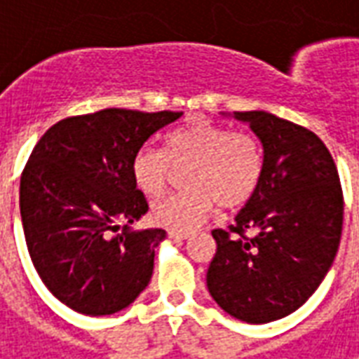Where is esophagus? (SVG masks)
I'll list each match as a JSON object with an SVG mask.
<instances>
[{
  "label": "esophagus",
  "instance_id": "1",
  "mask_svg": "<svg viewBox=\"0 0 359 359\" xmlns=\"http://www.w3.org/2000/svg\"><path fill=\"white\" fill-rule=\"evenodd\" d=\"M169 235L173 236V238H177V240L190 238V235H188V233H180V231H169Z\"/></svg>",
  "mask_w": 359,
  "mask_h": 359
}]
</instances>
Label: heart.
<instances>
[{"label": "heart", "instance_id": "1", "mask_svg": "<svg viewBox=\"0 0 359 359\" xmlns=\"http://www.w3.org/2000/svg\"><path fill=\"white\" fill-rule=\"evenodd\" d=\"M173 168L190 169L184 186L190 190L152 205L154 224L188 233L205 222L218 205L235 210L255 196L264 171L261 141L248 132L227 126L194 123L169 132L165 151L141 147L135 151L130 173L135 188L149 197L160 196Z\"/></svg>", "mask_w": 359, "mask_h": 359}]
</instances>
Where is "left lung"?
<instances>
[{"mask_svg": "<svg viewBox=\"0 0 359 359\" xmlns=\"http://www.w3.org/2000/svg\"><path fill=\"white\" fill-rule=\"evenodd\" d=\"M261 140L264 171L255 196L218 244L208 292L250 324L283 318L304 306L334 264L343 231V190L323 140L266 111H235Z\"/></svg>", "mask_w": 359, "mask_h": 359, "instance_id": "1", "label": "left lung"}]
</instances>
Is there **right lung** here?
<instances>
[{
	"instance_id": "right-lung-1",
	"label": "right lung",
	"mask_w": 359,
	"mask_h": 359,
	"mask_svg": "<svg viewBox=\"0 0 359 359\" xmlns=\"http://www.w3.org/2000/svg\"><path fill=\"white\" fill-rule=\"evenodd\" d=\"M180 111L108 108L59 121L31 152L20 179L25 244L42 283L83 315H111L151 281L163 229L132 231L149 210L130 163ZM121 223L123 233H117Z\"/></svg>"
}]
</instances>
